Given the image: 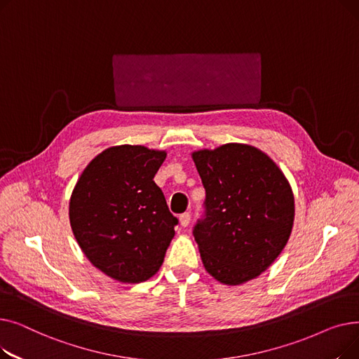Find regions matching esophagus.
Returning <instances> with one entry per match:
<instances>
[{
  "instance_id": "1",
  "label": "esophagus",
  "mask_w": 359,
  "mask_h": 359,
  "mask_svg": "<svg viewBox=\"0 0 359 359\" xmlns=\"http://www.w3.org/2000/svg\"><path fill=\"white\" fill-rule=\"evenodd\" d=\"M189 221H191V214L189 212H184L179 217V222H180V227H187L189 225Z\"/></svg>"
}]
</instances>
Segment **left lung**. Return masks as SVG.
I'll use <instances>...</instances> for the list:
<instances>
[{"label":"left lung","instance_id":"obj_1","mask_svg":"<svg viewBox=\"0 0 359 359\" xmlns=\"http://www.w3.org/2000/svg\"><path fill=\"white\" fill-rule=\"evenodd\" d=\"M206 191V218L195 240L205 271L236 287L265 272L290 240L292 187L262 149L230 142L191 154Z\"/></svg>","mask_w":359,"mask_h":359}]
</instances>
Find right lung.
<instances>
[{"label": "right lung", "instance_id": "1", "mask_svg": "<svg viewBox=\"0 0 359 359\" xmlns=\"http://www.w3.org/2000/svg\"><path fill=\"white\" fill-rule=\"evenodd\" d=\"M167 151L144 145L103 149L83 170L69 198V224L94 268L122 284H140L161 268L175 237L154 176Z\"/></svg>", "mask_w": 359, "mask_h": 359}]
</instances>
